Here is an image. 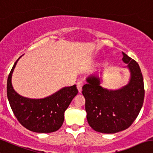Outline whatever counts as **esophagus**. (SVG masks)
I'll return each mask as SVG.
<instances>
[{
  "label": "esophagus",
  "mask_w": 153,
  "mask_h": 153,
  "mask_svg": "<svg viewBox=\"0 0 153 153\" xmlns=\"http://www.w3.org/2000/svg\"><path fill=\"white\" fill-rule=\"evenodd\" d=\"M84 85V81H79L77 82V88H78V92L81 93V90H82V87Z\"/></svg>",
  "instance_id": "esophagus-1"
}]
</instances>
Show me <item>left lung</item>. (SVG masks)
<instances>
[{
	"label": "left lung",
	"mask_w": 153,
	"mask_h": 153,
	"mask_svg": "<svg viewBox=\"0 0 153 153\" xmlns=\"http://www.w3.org/2000/svg\"><path fill=\"white\" fill-rule=\"evenodd\" d=\"M123 56V61L128 64L131 73L127 85L119 90H108L101 87L97 75H90L82 87L87 122L99 132L114 134L126 129L143 106L145 91L140 66L124 52Z\"/></svg>",
	"instance_id": "obj_1"
}]
</instances>
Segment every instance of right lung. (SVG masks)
<instances>
[{
	"mask_svg": "<svg viewBox=\"0 0 153 153\" xmlns=\"http://www.w3.org/2000/svg\"><path fill=\"white\" fill-rule=\"evenodd\" d=\"M19 58L13 65L7 79V98L13 114L18 121L31 131L51 133L57 131L63 125L65 111L78 94L76 85L63 87L44 99L23 97L15 91L12 85V74Z\"/></svg>",
	"mask_w": 153,
	"mask_h": 153,
	"instance_id": "add662e5",
	"label": "right lung"
}]
</instances>
